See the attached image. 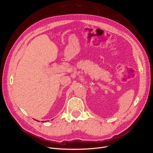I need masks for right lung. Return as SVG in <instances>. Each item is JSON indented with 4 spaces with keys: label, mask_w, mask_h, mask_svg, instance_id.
<instances>
[{
    "label": "right lung",
    "mask_w": 153,
    "mask_h": 153,
    "mask_svg": "<svg viewBox=\"0 0 153 153\" xmlns=\"http://www.w3.org/2000/svg\"><path fill=\"white\" fill-rule=\"evenodd\" d=\"M42 122H43V121H42Z\"/></svg>",
    "instance_id": "add662e5"
}]
</instances>
